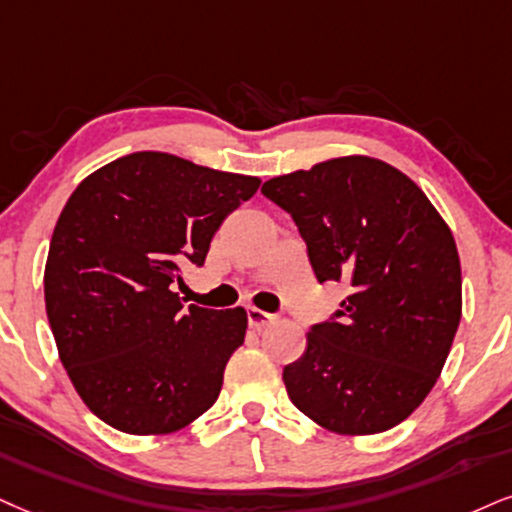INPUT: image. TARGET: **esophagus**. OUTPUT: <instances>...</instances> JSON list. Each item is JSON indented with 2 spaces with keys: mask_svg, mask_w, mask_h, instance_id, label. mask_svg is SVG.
Returning <instances> with one entry per match:
<instances>
[{
  "mask_svg": "<svg viewBox=\"0 0 512 512\" xmlns=\"http://www.w3.org/2000/svg\"><path fill=\"white\" fill-rule=\"evenodd\" d=\"M246 318H249V325L254 327V330H263V327H268V325L275 323L277 315L261 311V308L249 306V308H246Z\"/></svg>",
  "mask_w": 512,
  "mask_h": 512,
  "instance_id": "1",
  "label": "esophagus"
}]
</instances>
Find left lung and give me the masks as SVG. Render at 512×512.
Returning a JSON list of instances; mask_svg holds the SVG:
<instances>
[{"instance_id": "obj_1", "label": "left lung", "mask_w": 512, "mask_h": 512, "mask_svg": "<svg viewBox=\"0 0 512 512\" xmlns=\"http://www.w3.org/2000/svg\"><path fill=\"white\" fill-rule=\"evenodd\" d=\"M261 192L294 218L318 282L351 287L282 370L289 399L330 432L391 430L432 391L460 323L449 225L408 175L370 156L315 163Z\"/></svg>"}]
</instances>
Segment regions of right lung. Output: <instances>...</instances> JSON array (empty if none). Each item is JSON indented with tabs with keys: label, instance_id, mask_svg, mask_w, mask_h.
<instances>
[{
	"label": "right lung",
	"instance_id": "right-lung-1",
	"mask_svg": "<svg viewBox=\"0 0 512 512\" xmlns=\"http://www.w3.org/2000/svg\"><path fill=\"white\" fill-rule=\"evenodd\" d=\"M261 180L161 151L94 170L56 220L44 304L85 406L125 434H170L213 406L244 344L242 306H182L180 270L204 266L223 220Z\"/></svg>",
	"mask_w": 512,
	"mask_h": 512
}]
</instances>
